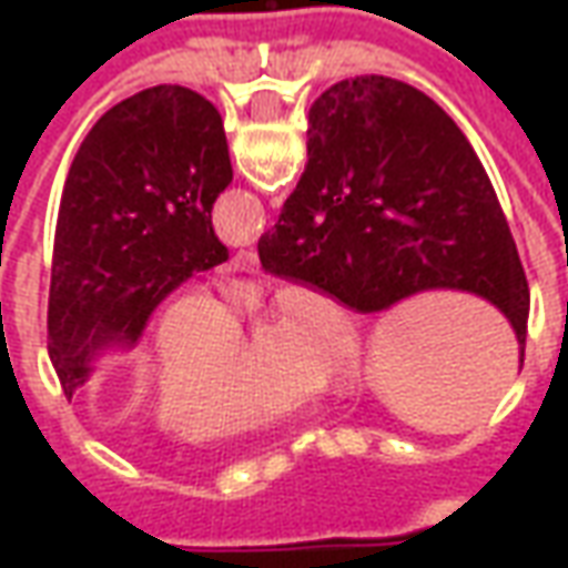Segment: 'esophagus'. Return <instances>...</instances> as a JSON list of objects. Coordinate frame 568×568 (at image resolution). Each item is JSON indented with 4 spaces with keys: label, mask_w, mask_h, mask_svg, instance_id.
Here are the masks:
<instances>
[{
    "label": "esophagus",
    "mask_w": 568,
    "mask_h": 568,
    "mask_svg": "<svg viewBox=\"0 0 568 568\" xmlns=\"http://www.w3.org/2000/svg\"><path fill=\"white\" fill-rule=\"evenodd\" d=\"M231 271H240V273H255L258 271V255L255 252H236L234 258H231Z\"/></svg>",
    "instance_id": "34e87169"
}]
</instances>
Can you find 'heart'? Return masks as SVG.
Instances as JSON below:
<instances>
[{
  "label": "heart",
  "mask_w": 568,
  "mask_h": 568,
  "mask_svg": "<svg viewBox=\"0 0 568 568\" xmlns=\"http://www.w3.org/2000/svg\"><path fill=\"white\" fill-rule=\"evenodd\" d=\"M358 365L344 316L307 292H288L246 353L231 310L194 292L163 310L151 341L149 407L166 432L231 440L295 417L325 381Z\"/></svg>",
  "instance_id": "heart-1"
}]
</instances>
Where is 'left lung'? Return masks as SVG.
<instances>
[{"mask_svg": "<svg viewBox=\"0 0 568 568\" xmlns=\"http://www.w3.org/2000/svg\"><path fill=\"white\" fill-rule=\"evenodd\" d=\"M231 179L222 115L187 88H149L93 124L60 197L48 297L67 398L97 353L136 344L179 285L227 261L212 203Z\"/></svg>", "mask_w": 568, "mask_h": 568, "instance_id": "8db88e82", "label": "left lung"}]
</instances>
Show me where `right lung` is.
I'll return each instance as SVG.
<instances>
[{
  "instance_id": "obj_1",
  "label": "right lung",
  "mask_w": 568,
  "mask_h": 568,
  "mask_svg": "<svg viewBox=\"0 0 568 568\" xmlns=\"http://www.w3.org/2000/svg\"><path fill=\"white\" fill-rule=\"evenodd\" d=\"M258 258L358 313L463 288L496 304L526 344L529 285L487 170L405 81L358 75L313 103L307 166Z\"/></svg>"
}]
</instances>
